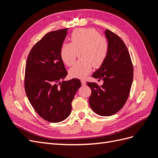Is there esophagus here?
<instances>
[{"label":"esophagus","instance_id":"obj_1","mask_svg":"<svg viewBox=\"0 0 158 158\" xmlns=\"http://www.w3.org/2000/svg\"><path fill=\"white\" fill-rule=\"evenodd\" d=\"M81 82H82V85H86V82L84 80H81Z\"/></svg>","mask_w":158,"mask_h":158}]
</instances>
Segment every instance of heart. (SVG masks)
I'll list each match as a JSON object with an SVG mask.
<instances>
[{"label":"heart","mask_w":158,"mask_h":158,"mask_svg":"<svg viewBox=\"0 0 158 158\" xmlns=\"http://www.w3.org/2000/svg\"><path fill=\"white\" fill-rule=\"evenodd\" d=\"M70 43L61 45V60L67 66L73 65L79 52L80 59L72 67L71 76L84 78L92 69L101 66L106 61L109 52V43L106 37L100 35L94 28H79L70 35Z\"/></svg>","instance_id":"b5f03b06"}]
</instances>
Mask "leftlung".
Here are the masks:
<instances>
[{
  "label": "left lung",
  "instance_id": "1",
  "mask_svg": "<svg viewBox=\"0 0 158 158\" xmlns=\"http://www.w3.org/2000/svg\"><path fill=\"white\" fill-rule=\"evenodd\" d=\"M105 34L109 43L106 61L92 74L103 80L102 85L87 82L92 94L89 106L101 116H111L125 106L130 94L133 80V64L127 47L121 38L109 30Z\"/></svg>",
  "mask_w": 158,
  "mask_h": 158
}]
</instances>
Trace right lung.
I'll use <instances>...</instances> for the list:
<instances>
[{"instance_id": "right-lung-1", "label": "right lung", "mask_w": 158, "mask_h": 158, "mask_svg": "<svg viewBox=\"0 0 158 158\" xmlns=\"http://www.w3.org/2000/svg\"><path fill=\"white\" fill-rule=\"evenodd\" d=\"M69 28L47 33L32 47L27 59L24 88L36 113L51 123H59L71 113L72 102L81 86L79 79L66 82V71L60 55Z\"/></svg>"}]
</instances>
